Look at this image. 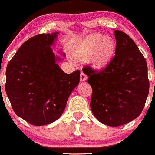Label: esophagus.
I'll return each instance as SVG.
<instances>
[{
  "instance_id": "1",
  "label": "esophagus",
  "mask_w": 155,
  "mask_h": 155,
  "mask_svg": "<svg viewBox=\"0 0 155 155\" xmlns=\"http://www.w3.org/2000/svg\"><path fill=\"white\" fill-rule=\"evenodd\" d=\"M87 76L84 72H81V74H80V81H84L87 80Z\"/></svg>"
}]
</instances>
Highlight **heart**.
I'll list each match as a JSON object with an SVG mask.
<instances>
[{
	"label": "heart",
	"instance_id": "1",
	"mask_svg": "<svg viewBox=\"0 0 155 155\" xmlns=\"http://www.w3.org/2000/svg\"><path fill=\"white\" fill-rule=\"evenodd\" d=\"M116 44L113 38L100 33L87 36L78 46L75 55L80 59L89 58L94 68L102 70L106 68L114 56Z\"/></svg>",
	"mask_w": 155,
	"mask_h": 155
}]
</instances>
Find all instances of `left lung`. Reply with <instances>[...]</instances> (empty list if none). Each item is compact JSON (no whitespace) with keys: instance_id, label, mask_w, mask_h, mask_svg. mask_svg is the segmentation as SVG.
I'll return each instance as SVG.
<instances>
[{"instance_id":"1","label":"left lung","mask_w":155,"mask_h":155,"mask_svg":"<svg viewBox=\"0 0 155 155\" xmlns=\"http://www.w3.org/2000/svg\"><path fill=\"white\" fill-rule=\"evenodd\" d=\"M115 56L104 69L85 66L92 89L90 107L96 118L110 126H119L142 112L150 89L146 60L127 34L115 30Z\"/></svg>"}]
</instances>
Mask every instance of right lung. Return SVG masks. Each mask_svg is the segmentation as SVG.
<instances>
[{
  "instance_id": "obj_1",
  "label": "right lung",
  "mask_w": 155,
  "mask_h": 155,
  "mask_svg": "<svg viewBox=\"0 0 155 155\" xmlns=\"http://www.w3.org/2000/svg\"><path fill=\"white\" fill-rule=\"evenodd\" d=\"M58 32L39 34L18 48L6 68L5 92L14 113L36 126L58 120L79 84L80 71L66 74L50 46Z\"/></svg>"
}]
</instances>
